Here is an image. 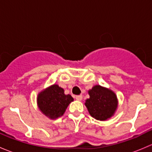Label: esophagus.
<instances>
[{"mask_svg":"<svg viewBox=\"0 0 152 152\" xmlns=\"http://www.w3.org/2000/svg\"><path fill=\"white\" fill-rule=\"evenodd\" d=\"M76 99L77 101H82V95H79V96H76Z\"/></svg>","mask_w":152,"mask_h":152,"instance_id":"1","label":"esophagus"}]
</instances>
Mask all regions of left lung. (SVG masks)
I'll return each mask as SVG.
<instances>
[{"mask_svg": "<svg viewBox=\"0 0 152 152\" xmlns=\"http://www.w3.org/2000/svg\"><path fill=\"white\" fill-rule=\"evenodd\" d=\"M90 99L85 106L92 117L97 120L104 121L113 115L117 109L118 102L115 94L112 90L96 85L89 90Z\"/></svg>", "mask_w": 152, "mask_h": 152, "instance_id": "1", "label": "left lung"}]
</instances>
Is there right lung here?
<instances>
[{
    "instance_id": "add662e5",
    "label": "right lung",
    "mask_w": 152,
    "mask_h": 152,
    "mask_svg": "<svg viewBox=\"0 0 152 152\" xmlns=\"http://www.w3.org/2000/svg\"><path fill=\"white\" fill-rule=\"evenodd\" d=\"M73 99L70 95H65L64 90L57 85H53L38 95L37 104L43 114L51 119L57 118L65 113L67 106Z\"/></svg>"
}]
</instances>
